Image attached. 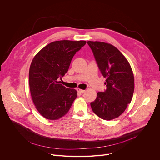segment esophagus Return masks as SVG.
<instances>
[{"label":"esophagus","mask_w":160,"mask_h":160,"mask_svg":"<svg viewBox=\"0 0 160 160\" xmlns=\"http://www.w3.org/2000/svg\"><path fill=\"white\" fill-rule=\"evenodd\" d=\"M77 92L78 93H80V94H82L85 92V90H82V89H80V88H77Z\"/></svg>","instance_id":"obj_1"}]
</instances>
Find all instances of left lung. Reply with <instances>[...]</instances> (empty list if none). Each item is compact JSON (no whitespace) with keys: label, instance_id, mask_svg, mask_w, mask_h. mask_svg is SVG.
<instances>
[{"label":"left lung","instance_id":"8db88e82","mask_svg":"<svg viewBox=\"0 0 160 160\" xmlns=\"http://www.w3.org/2000/svg\"><path fill=\"white\" fill-rule=\"evenodd\" d=\"M102 75L106 78V89L97 94L90 103L93 112L105 120L118 118L130 103L134 91L132 68L121 52L112 45L88 41Z\"/></svg>","mask_w":160,"mask_h":160}]
</instances>
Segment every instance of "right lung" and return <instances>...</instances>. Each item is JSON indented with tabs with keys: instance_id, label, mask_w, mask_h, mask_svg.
Here are the masks:
<instances>
[{
	"instance_id": "1",
	"label": "right lung",
	"mask_w": 160,
	"mask_h": 160,
	"mask_svg": "<svg viewBox=\"0 0 160 160\" xmlns=\"http://www.w3.org/2000/svg\"><path fill=\"white\" fill-rule=\"evenodd\" d=\"M86 41L52 42L34 57L29 71V85L33 102L40 115L58 120L68 112L77 92L58 81L69 69L71 61Z\"/></svg>"
}]
</instances>
